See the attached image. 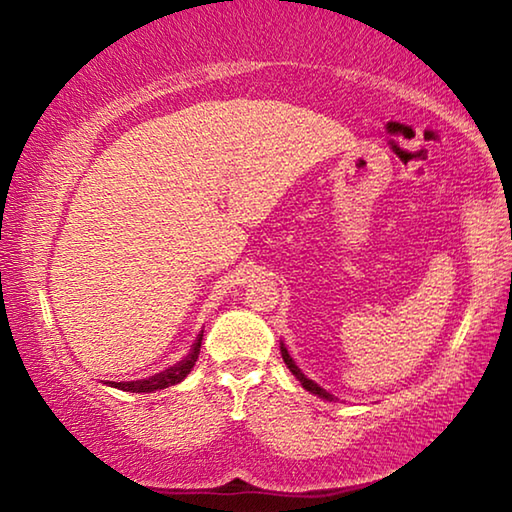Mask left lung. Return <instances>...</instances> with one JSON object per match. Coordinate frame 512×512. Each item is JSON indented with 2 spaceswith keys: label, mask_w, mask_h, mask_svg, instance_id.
I'll use <instances>...</instances> for the list:
<instances>
[{
  "label": "left lung",
  "mask_w": 512,
  "mask_h": 512,
  "mask_svg": "<svg viewBox=\"0 0 512 512\" xmlns=\"http://www.w3.org/2000/svg\"><path fill=\"white\" fill-rule=\"evenodd\" d=\"M282 359H284V363H287V368L293 372V375H296V379L300 381L302 388H307L309 393H314V395H318V397H323V400H329V402L334 400V397L329 395L327 391H323V388H320L318 384H314V381H311V379H307L305 375H302L300 368L296 366V363H293V359L289 357V352H287V348H284V345H282Z\"/></svg>",
  "instance_id": "8db88e82"
}]
</instances>
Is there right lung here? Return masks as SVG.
Returning <instances> with one entry per match:
<instances>
[{
    "label": "right lung",
    "mask_w": 512,
    "mask_h": 512,
    "mask_svg": "<svg viewBox=\"0 0 512 512\" xmlns=\"http://www.w3.org/2000/svg\"><path fill=\"white\" fill-rule=\"evenodd\" d=\"M201 341H203V334L198 336L192 354H189L185 361H180L178 366L160 372V375H155L151 379H142V381H119V384L117 381H110V386L119 388V391H128V393H153V391H160V388H169L173 384H178V381H183L189 375V370L194 368L198 352H201Z\"/></svg>",
    "instance_id": "add662e5"
}]
</instances>
